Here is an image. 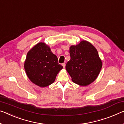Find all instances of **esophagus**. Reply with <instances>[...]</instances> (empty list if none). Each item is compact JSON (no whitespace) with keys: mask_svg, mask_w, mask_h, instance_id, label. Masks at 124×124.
<instances>
[{"mask_svg":"<svg viewBox=\"0 0 124 124\" xmlns=\"http://www.w3.org/2000/svg\"><path fill=\"white\" fill-rule=\"evenodd\" d=\"M62 66L64 68H65V67H66V64L65 63H63L62 64Z\"/></svg>","mask_w":124,"mask_h":124,"instance_id":"1","label":"esophagus"}]
</instances>
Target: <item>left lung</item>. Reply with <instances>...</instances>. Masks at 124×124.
I'll use <instances>...</instances> for the list:
<instances>
[{
  "label": "left lung",
  "mask_w": 124,
  "mask_h": 124,
  "mask_svg": "<svg viewBox=\"0 0 124 124\" xmlns=\"http://www.w3.org/2000/svg\"><path fill=\"white\" fill-rule=\"evenodd\" d=\"M70 60L66 65V70L73 82L87 86L97 79L102 67L98 51L91 43L82 40L70 48Z\"/></svg>",
  "instance_id": "left-lung-1"
}]
</instances>
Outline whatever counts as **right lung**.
Masks as SVG:
<instances>
[{
    "label": "right lung",
    "instance_id": "right-lung-1",
    "mask_svg": "<svg viewBox=\"0 0 124 124\" xmlns=\"http://www.w3.org/2000/svg\"><path fill=\"white\" fill-rule=\"evenodd\" d=\"M25 72L31 82L40 87H46L54 82L63 68L58 58L45 42H39L27 52L24 62Z\"/></svg>",
    "mask_w": 124,
    "mask_h": 124
}]
</instances>
